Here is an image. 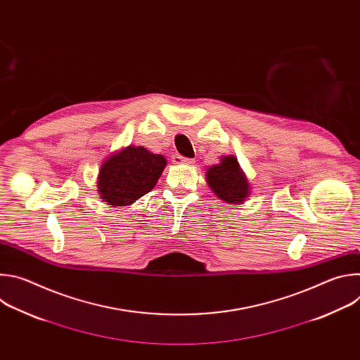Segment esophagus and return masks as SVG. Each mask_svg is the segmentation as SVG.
<instances>
[{
  "label": "esophagus",
  "instance_id": "1",
  "mask_svg": "<svg viewBox=\"0 0 360 360\" xmlns=\"http://www.w3.org/2000/svg\"><path fill=\"white\" fill-rule=\"evenodd\" d=\"M172 161H174L175 164H185V165H193V164H195V160L181 157L179 153H176V155H174V157H172Z\"/></svg>",
  "mask_w": 360,
  "mask_h": 360
}]
</instances>
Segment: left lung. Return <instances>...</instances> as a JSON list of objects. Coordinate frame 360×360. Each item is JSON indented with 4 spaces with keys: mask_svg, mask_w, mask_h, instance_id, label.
<instances>
[{
    "mask_svg": "<svg viewBox=\"0 0 360 360\" xmlns=\"http://www.w3.org/2000/svg\"><path fill=\"white\" fill-rule=\"evenodd\" d=\"M205 178L211 191L226 203H243L252 192L246 174L233 155L221 157L218 164L207 168Z\"/></svg>",
    "mask_w": 360,
    "mask_h": 360,
    "instance_id": "1",
    "label": "left lung"
}]
</instances>
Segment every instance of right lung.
Returning a JSON list of instances; mask_svg holds the SVG:
<instances>
[{"instance_id": "right-lung-1", "label": "right lung", "mask_w": 360, "mask_h": 360, "mask_svg": "<svg viewBox=\"0 0 360 360\" xmlns=\"http://www.w3.org/2000/svg\"><path fill=\"white\" fill-rule=\"evenodd\" d=\"M167 164L164 155L143 146L121 148L101 164L96 179L101 200L112 208L132 205L153 189Z\"/></svg>"}]
</instances>
